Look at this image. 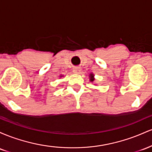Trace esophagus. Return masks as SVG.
Listing matches in <instances>:
<instances>
[{
    "instance_id": "1",
    "label": "esophagus",
    "mask_w": 152,
    "mask_h": 152,
    "mask_svg": "<svg viewBox=\"0 0 152 152\" xmlns=\"http://www.w3.org/2000/svg\"><path fill=\"white\" fill-rule=\"evenodd\" d=\"M73 72L74 73V74H81V69L80 67H76L74 68V70H73Z\"/></svg>"
}]
</instances>
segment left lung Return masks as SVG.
Instances as JSON below:
<instances>
[{
  "instance_id": "1",
  "label": "left lung",
  "mask_w": 152,
  "mask_h": 152,
  "mask_svg": "<svg viewBox=\"0 0 152 152\" xmlns=\"http://www.w3.org/2000/svg\"><path fill=\"white\" fill-rule=\"evenodd\" d=\"M94 80H95V78H94V74H92V73H91L89 74V81L91 82H93Z\"/></svg>"
}]
</instances>
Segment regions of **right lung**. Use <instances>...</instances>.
Wrapping results in <instances>:
<instances>
[{
  "mask_svg": "<svg viewBox=\"0 0 152 152\" xmlns=\"http://www.w3.org/2000/svg\"><path fill=\"white\" fill-rule=\"evenodd\" d=\"M63 76H63V75H61V76H60V78H61V77H63Z\"/></svg>",
  "mask_w": 152,
  "mask_h": 152,
  "instance_id": "right-lung-1",
  "label": "right lung"
}]
</instances>
